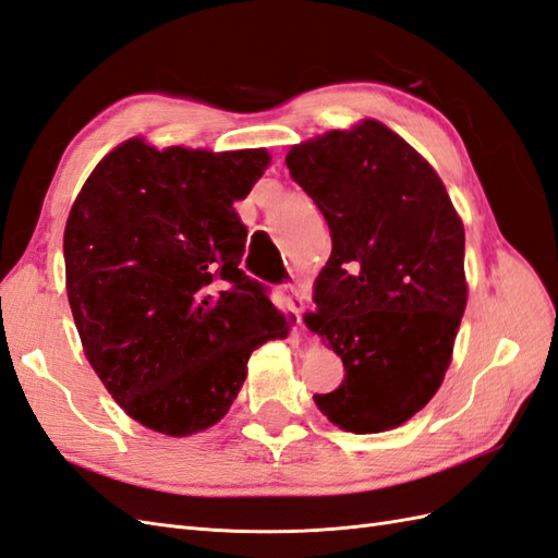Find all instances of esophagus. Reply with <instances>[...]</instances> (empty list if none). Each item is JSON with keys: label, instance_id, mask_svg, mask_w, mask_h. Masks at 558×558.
<instances>
[{"label": "esophagus", "instance_id": "obj_1", "mask_svg": "<svg viewBox=\"0 0 558 558\" xmlns=\"http://www.w3.org/2000/svg\"><path fill=\"white\" fill-rule=\"evenodd\" d=\"M284 302H288V306L296 313V323L302 325V311H304V294L299 292L296 284H282L280 288Z\"/></svg>", "mask_w": 558, "mask_h": 558}]
</instances>
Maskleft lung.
<instances>
[{
    "label": "left lung",
    "instance_id": "1",
    "mask_svg": "<svg viewBox=\"0 0 558 558\" xmlns=\"http://www.w3.org/2000/svg\"><path fill=\"white\" fill-rule=\"evenodd\" d=\"M284 162L332 235L304 323L347 375L313 401L347 432H389L450 365L466 306L462 219L434 167L377 120L299 143Z\"/></svg>",
    "mask_w": 558,
    "mask_h": 558
}]
</instances>
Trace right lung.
I'll list each match as a JSON object with an SVG mask.
<instances>
[{
  "label": "right lung",
  "instance_id": "obj_1",
  "mask_svg": "<svg viewBox=\"0 0 558 558\" xmlns=\"http://www.w3.org/2000/svg\"><path fill=\"white\" fill-rule=\"evenodd\" d=\"M270 155L157 150L124 141L96 165L65 223L68 302L84 355L120 408L157 434L191 436L233 405L247 361L288 320L240 268L233 209Z\"/></svg>",
  "mask_w": 558,
  "mask_h": 558
}]
</instances>
